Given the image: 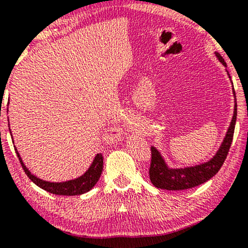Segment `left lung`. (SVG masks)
<instances>
[{
  "instance_id": "1",
  "label": "left lung",
  "mask_w": 248,
  "mask_h": 248,
  "mask_svg": "<svg viewBox=\"0 0 248 248\" xmlns=\"http://www.w3.org/2000/svg\"><path fill=\"white\" fill-rule=\"evenodd\" d=\"M215 54L221 63L226 66V62L224 61L221 55L217 52H215ZM228 77H230V73H228ZM232 93H234L235 98L234 114H232L230 127L227 129L226 136H225L223 142H221L220 147L218 148V151H217L212 159L202 162L201 165L190 166V167L170 168L166 164L164 157L161 156L159 150L156 147H151V164L149 168V177L151 184L155 187L166 190L189 189V188L199 186V185L206 183L207 180L213 178L218 172L225 159H226L228 151H230L232 136H234L236 117H237V102H236L234 86H232Z\"/></svg>"
}]
</instances>
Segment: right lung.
<instances>
[{
    "label": "right lung",
    "mask_w": 248,
    "mask_h": 248,
    "mask_svg": "<svg viewBox=\"0 0 248 248\" xmlns=\"http://www.w3.org/2000/svg\"><path fill=\"white\" fill-rule=\"evenodd\" d=\"M10 125V124H9ZM10 129V128H9ZM12 136V135H11ZM16 153L20 160L22 168L27 173L30 179L34 183L36 186H39L42 189L46 190L47 193L54 194V195H61V196H77V195H82L84 193H88L89 190H91L94 187V185L98 183L99 178H100L102 169H103V157L101 154L95 155L93 161L90 165V167L88 168V170L81 175L78 178L66 180V182L61 183H51L46 182V180L40 179L35 175L31 173V171L27 168V166L24 165V162L22 161V158L18 154L16 147H14Z\"/></svg>",
    "instance_id": "obj_1"
}]
</instances>
